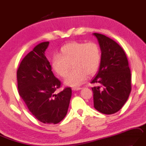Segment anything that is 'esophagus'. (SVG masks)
Masks as SVG:
<instances>
[{"label":"esophagus","instance_id":"obj_1","mask_svg":"<svg viewBox=\"0 0 146 146\" xmlns=\"http://www.w3.org/2000/svg\"><path fill=\"white\" fill-rule=\"evenodd\" d=\"M82 88H81V87H73L72 88V90L74 91H78V90H80L82 89Z\"/></svg>","mask_w":146,"mask_h":146}]
</instances>
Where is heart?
<instances>
[{
    "mask_svg": "<svg viewBox=\"0 0 146 146\" xmlns=\"http://www.w3.org/2000/svg\"><path fill=\"white\" fill-rule=\"evenodd\" d=\"M101 59L99 46L94 42L72 41L60 50V55L52 57V67L58 75L64 77L66 86L77 87L86 80L87 75L92 76L98 70Z\"/></svg>",
    "mask_w": 146,
    "mask_h": 146,
    "instance_id": "1",
    "label": "heart"
}]
</instances>
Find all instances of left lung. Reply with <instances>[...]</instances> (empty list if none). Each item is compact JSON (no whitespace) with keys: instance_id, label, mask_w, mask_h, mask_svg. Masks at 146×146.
Instances as JSON below:
<instances>
[{"instance_id":"1","label":"left lung","mask_w":146,"mask_h":146,"mask_svg":"<svg viewBox=\"0 0 146 146\" xmlns=\"http://www.w3.org/2000/svg\"><path fill=\"white\" fill-rule=\"evenodd\" d=\"M102 52L100 68L91 83L94 107L100 112L112 114L121 109L131 90V71L125 52L120 45L103 34L93 33Z\"/></svg>"}]
</instances>
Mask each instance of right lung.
I'll list each match as a JSON object with an SVG mask.
<instances>
[{"label":"right lung","instance_id":"1","mask_svg":"<svg viewBox=\"0 0 146 146\" xmlns=\"http://www.w3.org/2000/svg\"><path fill=\"white\" fill-rule=\"evenodd\" d=\"M49 42H43L23 58L17 70L18 89L29 111L44 124H57L67 114L71 89L55 94L60 82L44 55Z\"/></svg>","mask_w":146,"mask_h":146}]
</instances>
